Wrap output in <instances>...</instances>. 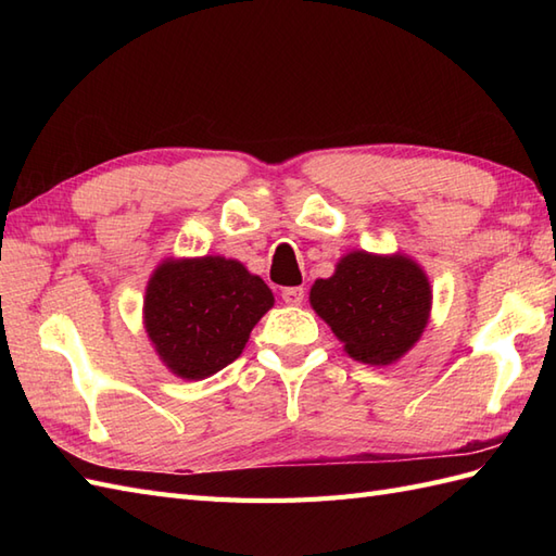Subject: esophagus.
<instances>
[{
  "label": "esophagus",
  "mask_w": 556,
  "mask_h": 556,
  "mask_svg": "<svg viewBox=\"0 0 556 556\" xmlns=\"http://www.w3.org/2000/svg\"><path fill=\"white\" fill-rule=\"evenodd\" d=\"M305 299V291L301 287H289L281 291V301H285L287 305H301Z\"/></svg>",
  "instance_id": "1"
}]
</instances>
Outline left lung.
Masks as SVG:
<instances>
[{
    "label": "left lung",
    "instance_id": "8db88e82",
    "mask_svg": "<svg viewBox=\"0 0 556 556\" xmlns=\"http://www.w3.org/2000/svg\"><path fill=\"white\" fill-rule=\"evenodd\" d=\"M311 305L349 358L380 368L418 344L430 320L432 287L406 253L351 251L339 257L332 277L315 279Z\"/></svg>",
    "mask_w": 556,
    "mask_h": 556
}]
</instances>
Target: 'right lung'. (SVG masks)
I'll return each mask as SVG.
<instances>
[{
    "label": "right lung",
    "mask_w": 556,
    "mask_h": 556,
    "mask_svg": "<svg viewBox=\"0 0 556 556\" xmlns=\"http://www.w3.org/2000/svg\"><path fill=\"white\" fill-rule=\"evenodd\" d=\"M275 293L239 260L164 257L143 299V327L164 368L205 380L243 353Z\"/></svg>",
    "instance_id": "add662e5"
}]
</instances>
